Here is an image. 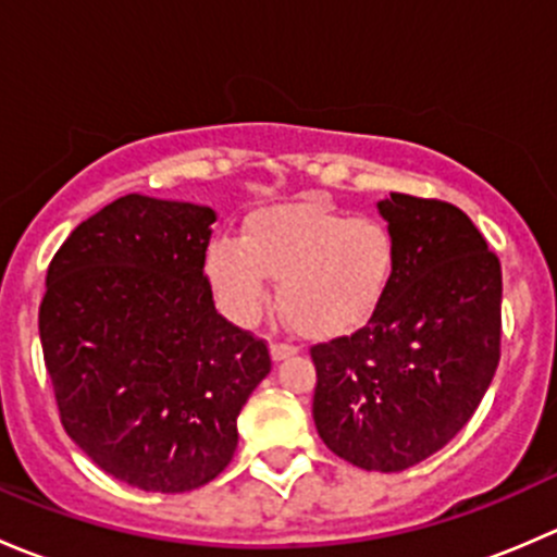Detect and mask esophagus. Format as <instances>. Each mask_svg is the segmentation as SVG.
I'll list each match as a JSON object with an SVG mask.
<instances>
[{
	"label": "esophagus",
	"instance_id": "34e87169",
	"mask_svg": "<svg viewBox=\"0 0 557 557\" xmlns=\"http://www.w3.org/2000/svg\"><path fill=\"white\" fill-rule=\"evenodd\" d=\"M296 350H299V347L288 345V342H272V358H274V361H283V358L294 356Z\"/></svg>",
	"mask_w": 557,
	"mask_h": 557
}]
</instances>
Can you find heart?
I'll return each mask as SVG.
<instances>
[{
    "mask_svg": "<svg viewBox=\"0 0 557 557\" xmlns=\"http://www.w3.org/2000/svg\"><path fill=\"white\" fill-rule=\"evenodd\" d=\"M398 243L372 215H347L323 199L269 207L243 237L207 250V277L223 312L252 323L277 277V305L305 334L336 336L372 318L391 290Z\"/></svg>",
    "mask_w": 557,
    "mask_h": 557,
    "instance_id": "obj_1",
    "label": "heart"
}]
</instances>
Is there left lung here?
Masks as SVG:
<instances>
[{
    "label": "left lung",
    "mask_w": 557,
    "mask_h": 557,
    "mask_svg": "<svg viewBox=\"0 0 557 557\" xmlns=\"http://www.w3.org/2000/svg\"><path fill=\"white\" fill-rule=\"evenodd\" d=\"M391 290L363 329L310 347L312 418L331 453L404 471L474 414L502 358V263L463 210L391 194Z\"/></svg>",
    "instance_id": "obj_1"
}]
</instances>
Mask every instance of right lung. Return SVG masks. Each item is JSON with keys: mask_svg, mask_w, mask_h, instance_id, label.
I'll use <instances>...</instances> for the list:
<instances>
[{"mask_svg": "<svg viewBox=\"0 0 557 557\" xmlns=\"http://www.w3.org/2000/svg\"><path fill=\"white\" fill-rule=\"evenodd\" d=\"M212 223L210 207L121 196L64 239L45 277L39 339L61 425L139 491L215 480L272 369L267 339L215 310Z\"/></svg>", "mask_w": 557, "mask_h": 557, "instance_id": "1", "label": "right lung"}]
</instances>
